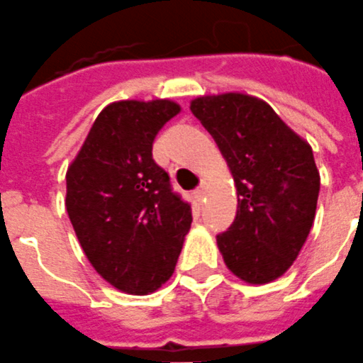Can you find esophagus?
<instances>
[{"label":"esophagus","mask_w":363,"mask_h":363,"mask_svg":"<svg viewBox=\"0 0 363 363\" xmlns=\"http://www.w3.org/2000/svg\"><path fill=\"white\" fill-rule=\"evenodd\" d=\"M193 195H195V199L199 200V202H202V200H203V186H199V188L195 189V193H193Z\"/></svg>","instance_id":"esophagus-1"}]
</instances>
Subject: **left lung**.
<instances>
[{
  "mask_svg": "<svg viewBox=\"0 0 363 363\" xmlns=\"http://www.w3.org/2000/svg\"><path fill=\"white\" fill-rule=\"evenodd\" d=\"M189 110L214 138L238 189L234 221L216 235L225 264L250 284L279 279L314 223L321 182L311 145L269 104L245 94L199 97Z\"/></svg>",
  "mask_w": 363,
  "mask_h": 363,
  "instance_id": "obj_1",
  "label": "left lung"
}]
</instances>
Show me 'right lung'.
<instances>
[{
	"label": "right lung",
	"mask_w": 363,
	"mask_h": 363,
	"mask_svg": "<svg viewBox=\"0 0 363 363\" xmlns=\"http://www.w3.org/2000/svg\"><path fill=\"white\" fill-rule=\"evenodd\" d=\"M172 101L104 108L67 172V213L84 255L117 289L147 294L172 277L191 227V203L154 161Z\"/></svg>",
	"instance_id": "obj_1"
}]
</instances>
